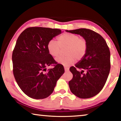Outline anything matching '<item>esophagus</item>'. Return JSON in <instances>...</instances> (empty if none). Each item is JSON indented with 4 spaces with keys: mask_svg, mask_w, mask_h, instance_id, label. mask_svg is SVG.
<instances>
[{
    "mask_svg": "<svg viewBox=\"0 0 121 121\" xmlns=\"http://www.w3.org/2000/svg\"><path fill=\"white\" fill-rule=\"evenodd\" d=\"M64 68H65V72H66V71H69V68H68V67H65Z\"/></svg>",
    "mask_w": 121,
    "mask_h": 121,
    "instance_id": "1",
    "label": "esophagus"
}]
</instances>
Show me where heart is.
<instances>
[{
  "label": "heart",
  "instance_id": "obj_1",
  "mask_svg": "<svg viewBox=\"0 0 121 121\" xmlns=\"http://www.w3.org/2000/svg\"><path fill=\"white\" fill-rule=\"evenodd\" d=\"M67 48L65 56H59L56 61L63 66L69 67L73 64L76 59L80 60L85 56L87 50L86 42L76 35L65 33L58 37V42L52 39L48 42L47 48L50 54L56 57L59 55L60 48Z\"/></svg>",
  "mask_w": 121,
  "mask_h": 121
}]
</instances>
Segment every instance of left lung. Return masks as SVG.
I'll use <instances>...</instances> for the list:
<instances>
[{
	"label": "left lung",
	"mask_w": 121,
	"mask_h": 121,
	"mask_svg": "<svg viewBox=\"0 0 121 121\" xmlns=\"http://www.w3.org/2000/svg\"><path fill=\"white\" fill-rule=\"evenodd\" d=\"M79 35L87 43L85 56L70 71L73 77L69 82L70 91L82 99H87L99 93L104 87L110 69V54L105 40L99 34L88 29L65 30ZM82 69L81 72L76 68ZM85 71L84 73H83Z\"/></svg>",
	"instance_id": "obj_1"
}]
</instances>
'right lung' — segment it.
<instances>
[{"label": "right lung", "instance_id": "1", "mask_svg": "<svg viewBox=\"0 0 121 121\" xmlns=\"http://www.w3.org/2000/svg\"><path fill=\"white\" fill-rule=\"evenodd\" d=\"M62 33L58 29L30 27L20 34L12 54L13 74L18 85L28 97L35 99L48 97L65 73L63 65L56 64L47 48L50 40Z\"/></svg>", "mask_w": 121, "mask_h": 121}]
</instances>
